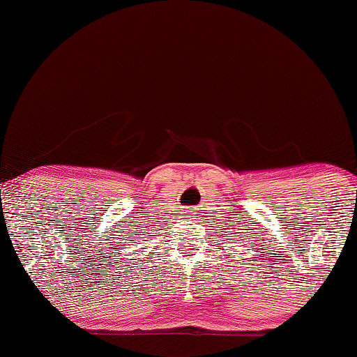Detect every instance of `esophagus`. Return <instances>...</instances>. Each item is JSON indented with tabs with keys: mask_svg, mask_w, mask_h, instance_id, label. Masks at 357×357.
I'll return each instance as SVG.
<instances>
[{
	"mask_svg": "<svg viewBox=\"0 0 357 357\" xmlns=\"http://www.w3.org/2000/svg\"><path fill=\"white\" fill-rule=\"evenodd\" d=\"M197 214H198V208H192V209H188V211H187L188 218H195Z\"/></svg>",
	"mask_w": 357,
	"mask_h": 357,
	"instance_id": "1",
	"label": "esophagus"
}]
</instances>
